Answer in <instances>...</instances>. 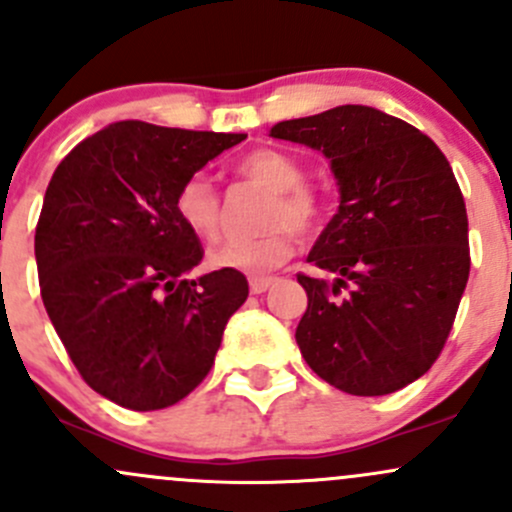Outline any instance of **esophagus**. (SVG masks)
<instances>
[{
  "label": "esophagus",
  "mask_w": 512,
  "mask_h": 512,
  "mask_svg": "<svg viewBox=\"0 0 512 512\" xmlns=\"http://www.w3.org/2000/svg\"><path fill=\"white\" fill-rule=\"evenodd\" d=\"M277 282V277H270V274H252L250 277V292L252 294H262Z\"/></svg>",
  "instance_id": "34e87169"
}]
</instances>
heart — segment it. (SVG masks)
<instances>
[{"instance_id": "b5f03b06", "label": "heart", "mask_w": 512, "mask_h": 512, "mask_svg": "<svg viewBox=\"0 0 512 512\" xmlns=\"http://www.w3.org/2000/svg\"><path fill=\"white\" fill-rule=\"evenodd\" d=\"M240 179L270 191L262 211L265 233L257 238L228 240L211 252L208 265L218 270L267 272L284 265L297 250V230L319 225L326 198L314 184L304 181V164L282 149H252L235 166ZM174 211L198 240L213 242L220 233V196L206 176L193 174L179 186Z\"/></svg>"}]
</instances>
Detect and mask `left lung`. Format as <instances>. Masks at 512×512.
<instances>
[{"mask_svg":"<svg viewBox=\"0 0 512 512\" xmlns=\"http://www.w3.org/2000/svg\"><path fill=\"white\" fill-rule=\"evenodd\" d=\"M331 159L341 206L309 252L333 282L306 289L297 343L328 385L390 395L439 358L469 282V218L432 139L375 107L341 105L272 127Z\"/></svg>","mask_w":512,"mask_h":512,"instance_id":"1","label":"left lung"}]
</instances>
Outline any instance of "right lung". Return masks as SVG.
Listing matches in <instances>:
<instances>
[{
	"label": "right lung",
	"instance_id": "obj_1",
	"mask_svg": "<svg viewBox=\"0 0 512 512\" xmlns=\"http://www.w3.org/2000/svg\"><path fill=\"white\" fill-rule=\"evenodd\" d=\"M247 134L115 122L53 171L36 225L41 299L80 378L115 405L164 410L213 368L247 279H191L203 247L174 196Z\"/></svg>",
	"mask_w": 512,
	"mask_h": 512
}]
</instances>
